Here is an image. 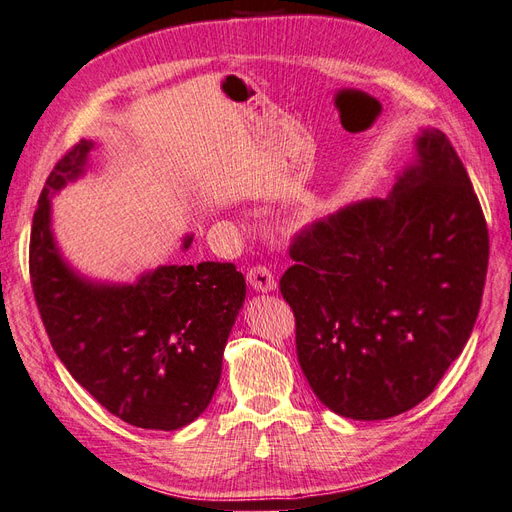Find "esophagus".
I'll return each instance as SVG.
<instances>
[{"mask_svg":"<svg viewBox=\"0 0 512 512\" xmlns=\"http://www.w3.org/2000/svg\"><path fill=\"white\" fill-rule=\"evenodd\" d=\"M247 282H250V286L256 292H273L275 286H277L273 273L267 267H262V265H256V267H252L250 271H247Z\"/></svg>","mask_w":512,"mask_h":512,"instance_id":"esophagus-1","label":"esophagus"}]
</instances>
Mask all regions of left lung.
Listing matches in <instances>:
<instances>
[{
    "label": "left lung",
    "instance_id": "1",
    "mask_svg": "<svg viewBox=\"0 0 512 512\" xmlns=\"http://www.w3.org/2000/svg\"><path fill=\"white\" fill-rule=\"evenodd\" d=\"M391 194L348 205L290 245L280 290L316 397L382 421L421 404L470 339L489 235L451 141L425 128Z\"/></svg>",
    "mask_w": 512,
    "mask_h": 512
}]
</instances>
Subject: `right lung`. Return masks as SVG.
<instances>
[{
  "mask_svg": "<svg viewBox=\"0 0 512 512\" xmlns=\"http://www.w3.org/2000/svg\"><path fill=\"white\" fill-rule=\"evenodd\" d=\"M91 149L81 141L55 164L34 213L29 275L44 329L72 378L108 412L141 429H181L218 389L245 277L232 262L164 265L134 284L76 273L51 230V196L85 173ZM192 239L185 235L181 250Z\"/></svg>",
  "mask_w": 512,
  "mask_h": 512,
  "instance_id": "1",
  "label": "right lung"
}]
</instances>
